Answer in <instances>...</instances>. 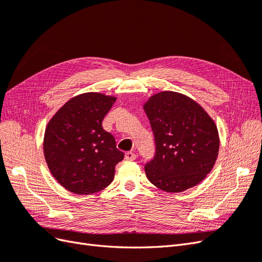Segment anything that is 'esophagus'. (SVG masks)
<instances>
[{
    "label": "esophagus",
    "mask_w": 262,
    "mask_h": 262,
    "mask_svg": "<svg viewBox=\"0 0 262 262\" xmlns=\"http://www.w3.org/2000/svg\"><path fill=\"white\" fill-rule=\"evenodd\" d=\"M124 158H125L126 161H134L137 158V155L134 154V153H132V152H126Z\"/></svg>",
    "instance_id": "34e87169"
}]
</instances>
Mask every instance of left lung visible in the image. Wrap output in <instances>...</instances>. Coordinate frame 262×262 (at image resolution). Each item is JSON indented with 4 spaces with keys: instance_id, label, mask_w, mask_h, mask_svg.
<instances>
[{
    "instance_id": "8db88e82",
    "label": "left lung",
    "mask_w": 262,
    "mask_h": 262,
    "mask_svg": "<svg viewBox=\"0 0 262 262\" xmlns=\"http://www.w3.org/2000/svg\"><path fill=\"white\" fill-rule=\"evenodd\" d=\"M143 109L153 130L156 154L145 165L147 179L166 192H181L207 177L216 162V124L195 100L184 94H154Z\"/></svg>"
}]
</instances>
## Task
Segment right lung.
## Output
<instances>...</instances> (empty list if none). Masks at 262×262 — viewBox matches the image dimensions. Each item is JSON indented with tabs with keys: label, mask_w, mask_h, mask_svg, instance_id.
I'll return each instance as SVG.
<instances>
[{
	"label": "right lung",
	"mask_w": 262,
	"mask_h": 262,
	"mask_svg": "<svg viewBox=\"0 0 262 262\" xmlns=\"http://www.w3.org/2000/svg\"><path fill=\"white\" fill-rule=\"evenodd\" d=\"M115 96L91 92L68 100L46 126L43 154L54 179L69 191L92 194L107 188L124 157L102 120Z\"/></svg>",
	"instance_id": "obj_1"
}]
</instances>
